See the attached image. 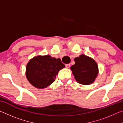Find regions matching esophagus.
I'll return each instance as SVG.
<instances>
[{
	"label": "esophagus",
	"mask_w": 123,
	"mask_h": 123,
	"mask_svg": "<svg viewBox=\"0 0 123 123\" xmlns=\"http://www.w3.org/2000/svg\"><path fill=\"white\" fill-rule=\"evenodd\" d=\"M65 66L66 68H69L70 67V64H66Z\"/></svg>",
	"instance_id": "obj_1"
}]
</instances>
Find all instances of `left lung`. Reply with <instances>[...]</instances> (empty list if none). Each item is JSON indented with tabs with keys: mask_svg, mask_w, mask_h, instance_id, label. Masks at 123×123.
<instances>
[{
	"mask_svg": "<svg viewBox=\"0 0 123 123\" xmlns=\"http://www.w3.org/2000/svg\"><path fill=\"white\" fill-rule=\"evenodd\" d=\"M75 64L71 67L73 74L78 83L89 85L93 82L98 74V67L96 62L84 55L74 59Z\"/></svg>",
	"mask_w": 123,
	"mask_h": 123,
	"instance_id": "1",
	"label": "left lung"
}]
</instances>
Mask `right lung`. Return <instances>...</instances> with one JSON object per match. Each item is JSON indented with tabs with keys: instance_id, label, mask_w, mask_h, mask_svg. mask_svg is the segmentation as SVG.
<instances>
[{
	"instance_id": "obj_1",
	"label": "right lung",
	"mask_w": 123,
	"mask_h": 123,
	"mask_svg": "<svg viewBox=\"0 0 123 123\" xmlns=\"http://www.w3.org/2000/svg\"><path fill=\"white\" fill-rule=\"evenodd\" d=\"M65 65L60 59L50 55L37 56L30 60L26 68V76L34 87L44 89L55 81L56 76Z\"/></svg>"
}]
</instances>
